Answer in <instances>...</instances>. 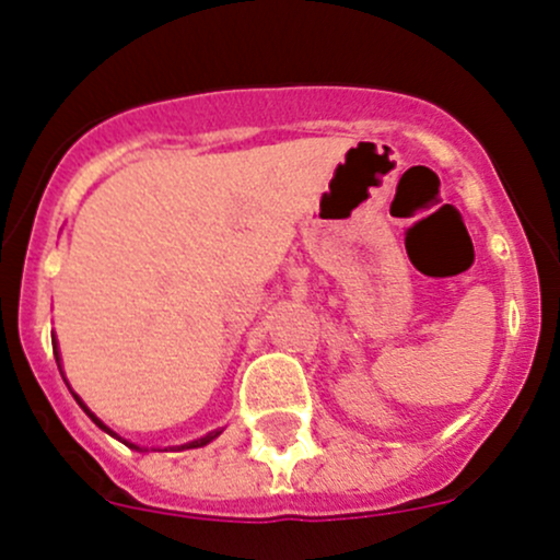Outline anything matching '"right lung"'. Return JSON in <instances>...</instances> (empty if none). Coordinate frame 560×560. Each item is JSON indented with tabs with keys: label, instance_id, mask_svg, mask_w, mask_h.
Masks as SVG:
<instances>
[{
	"label": "right lung",
	"instance_id": "right-lung-1",
	"mask_svg": "<svg viewBox=\"0 0 560 560\" xmlns=\"http://www.w3.org/2000/svg\"><path fill=\"white\" fill-rule=\"evenodd\" d=\"M51 346H55V359H57L59 374H62V364H59V351H57V340H51ZM62 380H65V385H68V387H70V383H68V377H65V374H62ZM70 393H72V387H70ZM72 398H75V400H78V406H81V409H83L85 413H89V417H91V422H94V424L98 427V430H104V432H107V435H112V438H117V440H120V443H125V445H128V448H133V451H149V448H141V445H136V443H128V440H125V438H120V435H117V432H112V430H109V427H107V424H104V422H102V419H98V417H96V413H94V411H91V409H89V406H85V404H83V400H81V396H78V393H72ZM220 432H222V430H214V432H209V435H203V438H199V440H190V443H186V445H177V448H175V451H188V448H203V445H207V443H212V440H214V438H220ZM164 451H167V448H164Z\"/></svg>",
	"mask_w": 560,
	"mask_h": 560
}]
</instances>
